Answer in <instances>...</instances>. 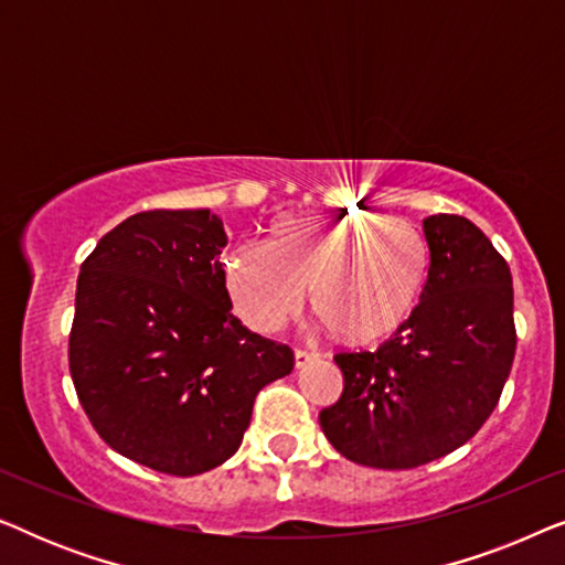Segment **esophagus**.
I'll return each mask as SVG.
<instances>
[{
    "instance_id": "obj_1",
    "label": "esophagus",
    "mask_w": 565,
    "mask_h": 565,
    "mask_svg": "<svg viewBox=\"0 0 565 565\" xmlns=\"http://www.w3.org/2000/svg\"><path fill=\"white\" fill-rule=\"evenodd\" d=\"M319 360V352H308V350H296V367H306L308 362Z\"/></svg>"
}]
</instances>
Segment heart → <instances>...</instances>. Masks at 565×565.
Wrapping results in <instances>:
<instances>
[{
  "instance_id": "b5f03b06",
  "label": "heart",
  "mask_w": 565,
  "mask_h": 565,
  "mask_svg": "<svg viewBox=\"0 0 565 565\" xmlns=\"http://www.w3.org/2000/svg\"><path fill=\"white\" fill-rule=\"evenodd\" d=\"M429 273L424 236L401 218L288 213L265 244L223 257V285L246 327L277 331L306 300L347 347L396 334L419 306Z\"/></svg>"
}]
</instances>
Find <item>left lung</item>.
Segmentation results:
<instances>
[{
    "label": "left lung",
    "mask_w": 565,
    "mask_h": 565,
    "mask_svg": "<svg viewBox=\"0 0 565 565\" xmlns=\"http://www.w3.org/2000/svg\"><path fill=\"white\" fill-rule=\"evenodd\" d=\"M429 273L404 327L375 352H342L344 391L319 414L339 455L406 470L466 445L499 404L514 360V290L504 257L462 215L422 223Z\"/></svg>",
    "instance_id": "obj_1"
}]
</instances>
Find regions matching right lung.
<instances>
[{
    "label": "right lung",
    "instance_id": "add662e5",
    "mask_svg": "<svg viewBox=\"0 0 565 565\" xmlns=\"http://www.w3.org/2000/svg\"><path fill=\"white\" fill-rule=\"evenodd\" d=\"M218 215L136 213L76 280L68 367L97 435L141 466L198 476L242 445L257 393L290 375V347L231 313Z\"/></svg>",
    "mask_w": 565,
    "mask_h": 565
}]
</instances>
